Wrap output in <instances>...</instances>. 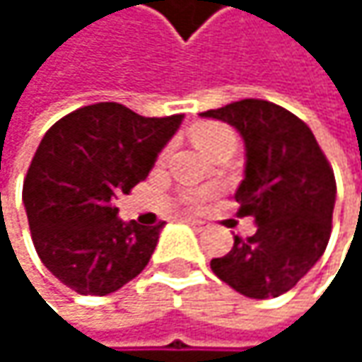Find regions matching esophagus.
<instances>
[{"label":"esophagus","instance_id":"1","mask_svg":"<svg viewBox=\"0 0 362 362\" xmlns=\"http://www.w3.org/2000/svg\"><path fill=\"white\" fill-rule=\"evenodd\" d=\"M184 222H186V224H190V226H192V228H197V230H205V228H207V224H205L203 220H194V218H186Z\"/></svg>","mask_w":362,"mask_h":362}]
</instances>
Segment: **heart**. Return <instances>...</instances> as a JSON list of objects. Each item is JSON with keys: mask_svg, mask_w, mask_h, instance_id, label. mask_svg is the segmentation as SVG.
<instances>
[{"mask_svg": "<svg viewBox=\"0 0 362 362\" xmlns=\"http://www.w3.org/2000/svg\"><path fill=\"white\" fill-rule=\"evenodd\" d=\"M192 138H194V142H197L205 153H209V155H211L220 144L235 142L233 129L226 127V125H222V123H201V125L194 127ZM209 197H211V190H209V188H201V190H192V192L186 197V201H188V205L199 207V205H203Z\"/></svg>", "mask_w": 362, "mask_h": 362, "instance_id": "obj_1", "label": "heart"}]
</instances>
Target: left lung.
Returning <instances> with one entry per match:
<instances>
[{"label": "left lung", "mask_w": 362, "mask_h": 362, "mask_svg": "<svg viewBox=\"0 0 362 362\" xmlns=\"http://www.w3.org/2000/svg\"><path fill=\"white\" fill-rule=\"evenodd\" d=\"M201 117L233 125L245 142V178L235 199L239 218L257 230L235 237L211 270L235 291L279 298L319 262L331 235L335 176L310 127L287 109L257 98L205 110Z\"/></svg>", "instance_id": "obj_1"}]
</instances>
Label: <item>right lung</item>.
Returning <instances> with one entry per match:
<instances>
[{
    "mask_svg": "<svg viewBox=\"0 0 362 362\" xmlns=\"http://www.w3.org/2000/svg\"><path fill=\"white\" fill-rule=\"evenodd\" d=\"M182 119L98 103L45 132L23 201L37 255L60 283L81 296H107L144 270L163 222L153 228L123 222L115 199L148 176Z\"/></svg>",
    "mask_w": 362,
    "mask_h": 362,
    "instance_id": "add662e5",
    "label": "right lung"
}]
</instances>
